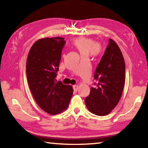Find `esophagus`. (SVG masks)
<instances>
[{
	"label": "esophagus",
	"mask_w": 148,
	"mask_h": 148,
	"mask_svg": "<svg viewBox=\"0 0 148 148\" xmlns=\"http://www.w3.org/2000/svg\"><path fill=\"white\" fill-rule=\"evenodd\" d=\"M78 88H79L78 86H77V85L73 86V89H74V92H76L77 91V90H78Z\"/></svg>",
	"instance_id": "1"
}]
</instances>
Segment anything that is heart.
Returning a JSON list of instances; mask_svg holds the SVG:
<instances>
[{
    "label": "heart",
    "mask_w": 148,
    "mask_h": 148,
    "mask_svg": "<svg viewBox=\"0 0 148 148\" xmlns=\"http://www.w3.org/2000/svg\"><path fill=\"white\" fill-rule=\"evenodd\" d=\"M71 45L79 51L82 58H88L89 56H97L100 54L101 48L99 45L92 38L80 37L71 41Z\"/></svg>",
    "instance_id": "1"
}]
</instances>
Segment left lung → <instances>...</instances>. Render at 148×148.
Wrapping results in <instances>:
<instances>
[{
	"mask_svg": "<svg viewBox=\"0 0 148 148\" xmlns=\"http://www.w3.org/2000/svg\"><path fill=\"white\" fill-rule=\"evenodd\" d=\"M124 59L117 44L111 39L98 64L94 79L95 88H90L85 98L88 110L97 116L110 113L118 104L125 82Z\"/></svg>",
	"mask_w": 148,
	"mask_h": 148,
	"instance_id": "left-lung-1",
	"label": "left lung"
}]
</instances>
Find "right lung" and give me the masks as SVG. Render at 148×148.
Listing matches in <instances>:
<instances>
[{
  "instance_id": "obj_1",
  "label": "right lung",
  "mask_w": 148,
  "mask_h": 148,
  "mask_svg": "<svg viewBox=\"0 0 148 148\" xmlns=\"http://www.w3.org/2000/svg\"><path fill=\"white\" fill-rule=\"evenodd\" d=\"M66 41L62 37L43 38L32 45L26 62L30 90L38 106L49 114L65 111L73 96V87L56 82Z\"/></svg>"
}]
</instances>
